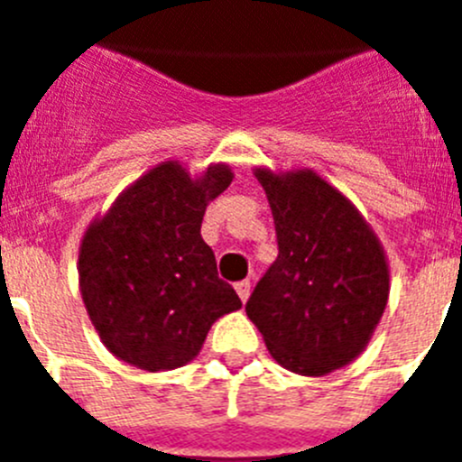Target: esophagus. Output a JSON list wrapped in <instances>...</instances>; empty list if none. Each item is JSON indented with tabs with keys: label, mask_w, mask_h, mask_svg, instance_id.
Masks as SVG:
<instances>
[{
	"label": "esophagus",
	"mask_w": 462,
	"mask_h": 462,
	"mask_svg": "<svg viewBox=\"0 0 462 462\" xmlns=\"http://www.w3.org/2000/svg\"><path fill=\"white\" fill-rule=\"evenodd\" d=\"M236 293L241 295L243 302L248 300V298H250V282H248V279H245V282L236 283Z\"/></svg>",
	"instance_id": "esophagus-1"
}]
</instances>
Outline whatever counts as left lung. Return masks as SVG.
<instances>
[{"instance_id": "obj_1", "label": "left lung", "mask_w": 462, "mask_h": 462, "mask_svg": "<svg viewBox=\"0 0 462 462\" xmlns=\"http://www.w3.org/2000/svg\"><path fill=\"white\" fill-rule=\"evenodd\" d=\"M254 176L274 217L279 257L245 302L276 363L324 377L353 363L389 300V262L353 202L312 169Z\"/></svg>"}]
</instances>
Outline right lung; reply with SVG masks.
I'll return each mask as SVG.
<instances>
[{"label": "right lung", "instance_id": "add662e5", "mask_svg": "<svg viewBox=\"0 0 462 462\" xmlns=\"http://www.w3.org/2000/svg\"><path fill=\"white\" fill-rule=\"evenodd\" d=\"M231 180L228 164L190 176L180 162H162L85 228L80 295L119 360L145 372L183 367L200 353L212 324L241 308L200 236L209 200Z\"/></svg>", "mask_w": 462, "mask_h": 462}]
</instances>
